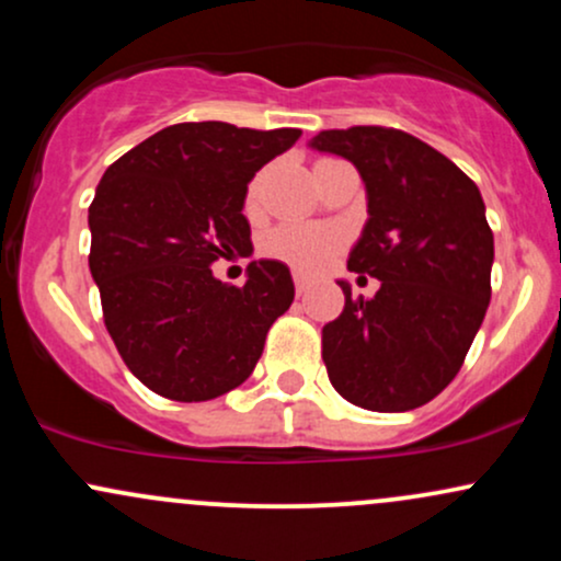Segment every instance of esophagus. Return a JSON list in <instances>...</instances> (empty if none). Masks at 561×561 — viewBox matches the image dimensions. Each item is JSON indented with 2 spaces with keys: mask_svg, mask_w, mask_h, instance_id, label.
Masks as SVG:
<instances>
[{
  "mask_svg": "<svg viewBox=\"0 0 561 561\" xmlns=\"http://www.w3.org/2000/svg\"><path fill=\"white\" fill-rule=\"evenodd\" d=\"M293 282H295V293H298V295L306 293L308 285H311V279H308V276L300 274V272L293 274Z\"/></svg>",
  "mask_w": 561,
  "mask_h": 561,
  "instance_id": "34e87169",
  "label": "esophagus"
}]
</instances>
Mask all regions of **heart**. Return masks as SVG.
Here are the masks:
<instances>
[{"instance_id": "heart-1", "label": "heart", "mask_w": 561, "mask_h": 561, "mask_svg": "<svg viewBox=\"0 0 561 561\" xmlns=\"http://www.w3.org/2000/svg\"><path fill=\"white\" fill-rule=\"evenodd\" d=\"M261 179H255L248 190V210L259 208ZM343 244V234L332 227H302V224H285L268 231L263 240V253L276 261H285L300 272H317L332 259Z\"/></svg>"}]
</instances>
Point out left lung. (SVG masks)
<instances>
[{
  "mask_svg": "<svg viewBox=\"0 0 561 561\" xmlns=\"http://www.w3.org/2000/svg\"><path fill=\"white\" fill-rule=\"evenodd\" d=\"M311 147L362 173L369 221L347 268L379 279L375 298L340 282L345 308L321 330L327 375L362 409H420L459 375L491 302L493 231L478 184L401 128H330Z\"/></svg>",
  "mask_w": 561,
  "mask_h": 561,
  "instance_id": "1",
  "label": "left lung"
}]
</instances>
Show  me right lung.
<instances>
[{"label": "right lung", "mask_w": 561, "mask_h": 561, "mask_svg": "<svg viewBox=\"0 0 561 561\" xmlns=\"http://www.w3.org/2000/svg\"><path fill=\"white\" fill-rule=\"evenodd\" d=\"M300 128L173 124L121 156L89 205V268L102 319L131 375L171 401H210L253 375L266 332L295 298L279 261L242 287L210 266L248 253V182Z\"/></svg>", "instance_id": "1"}]
</instances>
